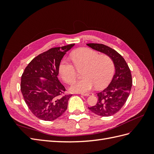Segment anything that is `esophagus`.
<instances>
[{
	"mask_svg": "<svg viewBox=\"0 0 154 154\" xmlns=\"http://www.w3.org/2000/svg\"><path fill=\"white\" fill-rule=\"evenodd\" d=\"M81 95H83V96H90L91 94H93V93H80Z\"/></svg>",
	"mask_w": 154,
	"mask_h": 154,
	"instance_id": "esophagus-1",
	"label": "esophagus"
}]
</instances>
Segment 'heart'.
Listing matches in <instances>:
<instances>
[{
  "mask_svg": "<svg viewBox=\"0 0 154 154\" xmlns=\"http://www.w3.org/2000/svg\"><path fill=\"white\" fill-rule=\"evenodd\" d=\"M72 63L83 77L72 83L70 90L75 93H85L95 86L97 89L105 87L114 73L113 61L106 54L99 55L90 48H83L71 52ZM70 61L63 59L59 65V73L67 83H71L76 78L77 71Z\"/></svg>",
  "mask_w": 154,
  "mask_h": 154,
  "instance_id": "b5f03b06",
  "label": "heart"
}]
</instances>
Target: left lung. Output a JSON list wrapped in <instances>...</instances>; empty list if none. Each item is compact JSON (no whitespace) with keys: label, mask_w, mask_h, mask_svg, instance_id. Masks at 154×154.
Instances as JSON below:
<instances>
[{"label":"left lung","mask_w":154,"mask_h":154,"mask_svg":"<svg viewBox=\"0 0 154 154\" xmlns=\"http://www.w3.org/2000/svg\"><path fill=\"white\" fill-rule=\"evenodd\" d=\"M87 45L109 55L114 62L115 74L112 80L106 89L97 93L96 105L89 107L91 112L99 116H112L122 109L129 97L132 85L131 72L122 55L114 49L102 44L91 43Z\"/></svg>","instance_id":"8db88e82"}]
</instances>
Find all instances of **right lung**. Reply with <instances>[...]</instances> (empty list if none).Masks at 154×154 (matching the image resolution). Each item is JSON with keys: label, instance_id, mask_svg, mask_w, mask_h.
Returning <instances> with one entry per match:
<instances>
[{"label": "right lung", "instance_id": "right-lung-1", "mask_svg": "<svg viewBox=\"0 0 154 154\" xmlns=\"http://www.w3.org/2000/svg\"><path fill=\"white\" fill-rule=\"evenodd\" d=\"M75 44L54 48L34 57L21 77L20 89L28 109L38 119L52 121L67 109L72 94L58 80L59 65L65 53ZM40 77L47 80L41 81Z\"/></svg>", "mask_w": 154, "mask_h": 154}]
</instances>
